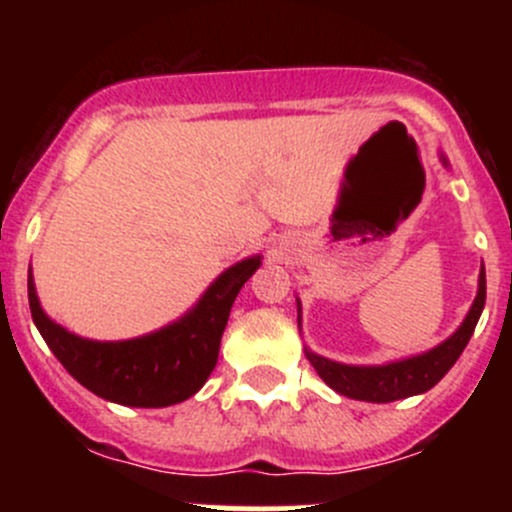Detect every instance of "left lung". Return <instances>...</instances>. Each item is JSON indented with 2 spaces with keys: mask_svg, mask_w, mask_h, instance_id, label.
Listing matches in <instances>:
<instances>
[{
  "mask_svg": "<svg viewBox=\"0 0 512 512\" xmlns=\"http://www.w3.org/2000/svg\"><path fill=\"white\" fill-rule=\"evenodd\" d=\"M441 160L443 165H448L446 158L441 156ZM483 307L485 270H480L478 294L471 312L466 314V319L456 329V334L448 337L443 344H438V347H433L431 352H423L418 356H409V359L391 361V364L381 366H349L332 359H324V356L314 352L304 354H307L309 364L317 369V374L322 376L324 384L332 386L337 394L349 396V399L356 401H371V404H389V401L409 399V396L433 389L448 374V369L456 364L458 356L466 349V344L471 342L473 329H476Z\"/></svg>",
  "mask_w": 512,
  "mask_h": 512,
  "instance_id": "obj_1",
  "label": "left lung"
}]
</instances>
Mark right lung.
<instances>
[{"label": "right lung", "mask_w": 512, "mask_h": 512, "mask_svg": "<svg viewBox=\"0 0 512 512\" xmlns=\"http://www.w3.org/2000/svg\"><path fill=\"white\" fill-rule=\"evenodd\" d=\"M262 265L260 255L225 270L185 317L128 342H94L66 332L41 309L29 270L32 319L64 369L101 399L138 409H160L190 399L218 364L232 302Z\"/></svg>", "instance_id": "obj_1"}]
</instances>
